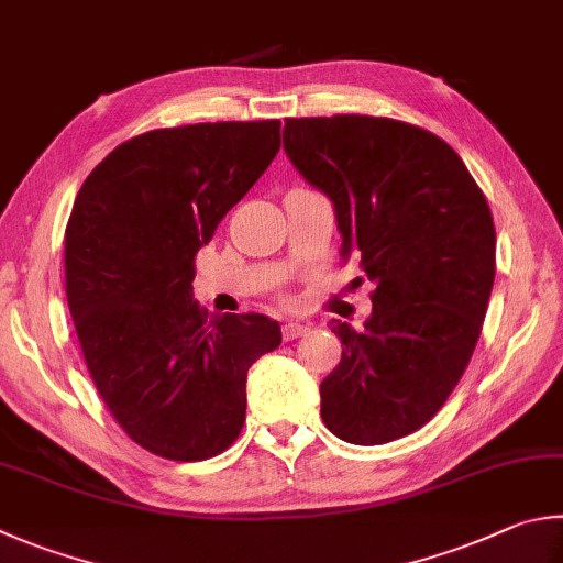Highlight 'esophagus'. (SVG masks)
<instances>
[{"label":"esophagus","mask_w":563,"mask_h":563,"mask_svg":"<svg viewBox=\"0 0 563 563\" xmlns=\"http://www.w3.org/2000/svg\"><path fill=\"white\" fill-rule=\"evenodd\" d=\"M310 332V324H302V322H285L283 324V336L285 340H298V336L308 334Z\"/></svg>","instance_id":"34e87169"}]
</instances>
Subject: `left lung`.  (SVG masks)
Instances as JSON below:
<instances>
[{
  "label": "left lung",
  "instance_id": "1",
  "mask_svg": "<svg viewBox=\"0 0 563 563\" xmlns=\"http://www.w3.org/2000/svg\"><path fill=\"white\" fill-rule=\"evenodd\" d=\"M283 147L374 285L364 330L332 322L342 360L320 384L322 421L354 445L396 441L431 421L473 356L495 283L487 199L448 142L391 118H288Z\"/></svg>",
  "mask_w": 563,
  "mask_h": 563
}]
</instances>
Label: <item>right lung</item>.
Returning <instances> with one entry per match:
<instances>
[{"mask_svg": "<svg viewBox=\"0 0 563 563\" xmlns=\"http://www.w3.org/2000/svg\"><path fill=\"white\" fill-rule=\"evenodd\" d=\"M280 150V120L199 122L122 142L66 227V298L88 372L132 441L167 460L227 451L251 364L278 350L265 314L191 298L194 255Z\"/></svg>", "mask_w": 563, "mask_h": 563, "instance_id": "right-lung-1", "label": "right lung"}]
</instances>
